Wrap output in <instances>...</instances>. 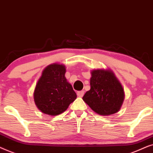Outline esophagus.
Wrapping results in <instances>:
<instances>
[{
    "label": "esophagus",
    "mask_w": 153,
    "mask_h": 153,
    "mask_svg": "<svg viewBox=\"0 0 153 153\" xmlns=\"http://www.w3.org/2000/svg\"><path fill=\"white\" fill-rule=\"evenodd\" d=\"M84 91H78V93H77V95H78L79 97H82L83 96H84Z\"/></svg>",
    "instance_id": "obj_1"
}]
</instances>
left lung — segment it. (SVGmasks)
Masks as SVG:
<instances>
[{
	"mask_svg": "<svg viewBox=\"0 0 153 153\" xmlns=\"http://www.w3.org/2000/svg\"><path fill=\"white\" fill-rule=\"evenodd\" d=\"M90 89L83 101L95 113L108 116L117 113L121 108L125 91L120 82L110 69H95L91 71Z\"/></svg>",
	"mask_w": 153,
	"mask_h": 153,
	"instance_id": "obj_1",
	"label": "left lung"
}]
</instances>
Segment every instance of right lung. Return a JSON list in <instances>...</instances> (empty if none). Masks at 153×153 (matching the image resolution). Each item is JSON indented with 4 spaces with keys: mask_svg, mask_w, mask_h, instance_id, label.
Wrapping results in <instances>:
<instances>
[{
    "mask_svg": "<svg viewBox=\"0 0 153 153\" xmlns=\"http://www.w3.org/2000/svg\"><path fill=\"white\" fill-rule=\"evenodd\" d=\"M66 71V66L59 63L42 71L33 92L35 104L42 113L59 115L76 99V93L65 77Z\"/></svg>",
    "mask_w": 153,
    "mask_h": 153,
    "instance_id": "obj_1",
    "label": "right lung"
}]
</instances>
